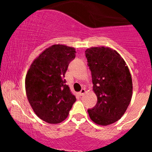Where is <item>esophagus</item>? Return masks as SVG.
Here are the masks:
<instances>
[{"mask_svg": "<svg viewBox=\"0 0 152 152\" xmlns=\"http://www.w3.org/2000/svg\"><path fill=\"white\" fill-rule=\"evenodd\" d=\"M85 93H86V90L85 89H82V90H81V91H80V93H79V95H80L81 96H83L85 94Z\"/></svg>", "mask_w": 152, "mask_h": 152, "instance_id": "34e87169", "label": "esophagus"}]
</instances>
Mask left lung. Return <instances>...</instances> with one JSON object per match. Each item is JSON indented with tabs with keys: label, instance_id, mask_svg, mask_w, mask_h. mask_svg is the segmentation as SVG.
<instances>
[{
	"label": "left lung",
	"instance_id": "left-lung-1",
	"mask_svg": "<svg viewBox=\"0 0 152 152\" xmlns=\"http://www.w3.org/2000/svg\"><path fill=\"white\" fill-rule=\"evenodd\" d=\"M85 54L98 99L95 107L87 110L89 116L98 125H110L124 115L131 102V73L124 59L114 49L91 47L85 50Z\"/></svg>",
	"mask_w": 152,
	"mask_h": 152
}]
</instances>
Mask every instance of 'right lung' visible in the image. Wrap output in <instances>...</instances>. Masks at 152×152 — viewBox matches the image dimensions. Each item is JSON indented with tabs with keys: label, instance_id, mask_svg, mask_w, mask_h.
I'll return each mask as SVG.
<instances>
[{
	"label": "right lung",
	"instance_id": "obj_1",
	"mask_svg": "<svg viewBox=\"0 0 152 152\" xmlns=\"http://www.w3.org/2000/svg\"><path fill=\"white\" fill-rule=\"evenodd\" d=\"M76 53L73 47L53 45L33 61L27 72L25 87L29 104L35 114L48 124L65 120L76 100L64 79Z\"/></svg>",
	"mask_w": 152,
	"mask_h": 152
}]
</instances>
